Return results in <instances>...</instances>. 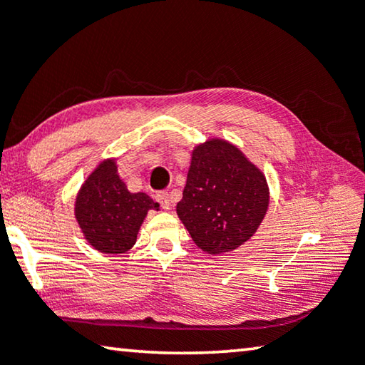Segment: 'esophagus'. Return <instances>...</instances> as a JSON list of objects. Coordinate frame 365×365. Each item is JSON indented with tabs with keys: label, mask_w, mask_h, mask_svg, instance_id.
Here are the masks:
<instances>
[{
	"label": "esophagus",
	"mask_w": 365,
	"mask_h": 365,
	"mask_svg": "<svg viewBox=\"0 0 365 365\" xmlns=\"http://www.w3.org/2000/svg\"><path fill=\"white\" fill-rule=\"evenodd\" d=\"M155 200L159 201L162 210H170V198H169V193L167 192H158L155 193Z\"/></svg>",
	"instance_id": "esophagus-1"
}]
</instances>
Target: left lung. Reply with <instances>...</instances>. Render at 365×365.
<instances>
[{
    "label": "left lung",
    "instance_id": "obj_1",
    "mask_svg": "<svg viewBox=\"0 0 365 365\" xmlns=\"http://www.w3.org/2000/svg\"><path fill=\"white\" fill-rule=\"evenodd\" d=\"M268 203L264 175L239 148L222 140L195 148L177 214L201 250H235L257 232Z\"/></svg>",
    "mask_w": 365,
    "mask_h": 365
}]
</instances>
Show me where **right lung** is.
I'll return each instance as SVG.
<instances>
[{"mask_svg": "<svg viewBox=\"0 0 365 365\" xmlns=\"http://www.w3.org/2000/svg\"><path fill=\"white\" fill-rule=\"evenodd\" d=\"M159 205L146 193H130L115 160H103L81 187L76 219L89 244L102 253H125L135 245L149 210Z\"/></svg>", "mask_w": 365, "mask_h": 365, "instance_id": "obj_1", "label": "right lung"}]
</instances>
